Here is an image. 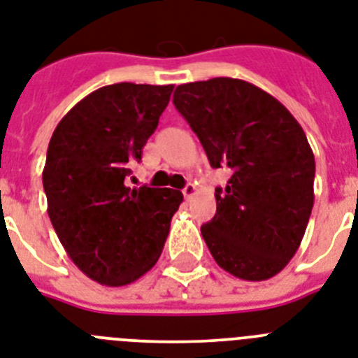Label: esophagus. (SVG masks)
Masks as SVG:
<instances>
[{
	"instance_id": "34e87169",
	"label": "esophagus",
	"mask_w": 358,
	"mask_h": 358,
	"mask_svg": "<svg viewBox=\"0 0 358 358\" xmlns=\"http://www.w3.org/2000/svg\"><path fill=\"white\" fill-rule=\"evenodd\" d=\"M182 193H184V196L187 200H191L196 194V187H194V184H187L184 189H182Z\"/></svg>"
}]
</instances>
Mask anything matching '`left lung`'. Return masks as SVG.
Segmentation results:
<instances>
[{"mask_svg": "<svg viewBox=\"0 0 358 358\" xmlns=\"http://www.w3.org/2000/svg\"><path fill=\"white\" fill-rule=\"evenodd\" d=\"M173 103L199 136L213 169L229 167L215 189L217 213L200 231L220 268L263 281L300 248L315 204V154L294 115L241 78L182 84Z\"/></svg>", "mask_w": 358, "mask_h": 358, "instance_id": "1", "label": "left lung"}]
</instances>
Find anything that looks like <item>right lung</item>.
I'll return each mask as SVG.
<instances>
[{
    "label": "right lung",
    "mask_w": 358,
    "mask_h": 358,
    "mask_svg": "<svg viewBox=\"0 0 358 358\" xmlns=\"http://www.w3.org/2000/svg\"><path fill=\"white\" fill-rule=\"evenodd\" d=\"M173 88L103 86L64 115L49 141L42 173L49 219L71 261L101 285L123 287L152 268L184 200L174 189L124 184Z\"/></svg>",
    "instance_id": "1"
}]
</instances>
